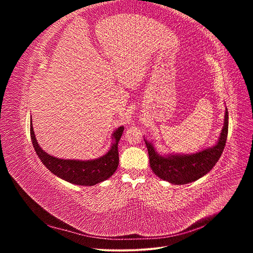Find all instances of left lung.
I'll return each instance as SVG.
<instances>
[{"instance_id":"8db88e82","label":"left lung","mask_w":253,"mask_h":253,"mask_svg":"<svg viewBox=\"0 0 253 253\" xmlns=\"http://www.w3.org/2000/svg\"><path fill=\"white\" fill-rule=\"evenodd\" d=\"M228 135V110L225 111L224 126L221 128L217 141L212 147H208L192 154H176L167 153L160 154L153 141L145 137L143 140L147 145L150 166L152 171L160 179L169 181L172 185H186L202 178L208 174L216 165L223 154Z\"/></svg>"}]
</instances>
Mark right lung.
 Listing matches in <instances>:
<instances>
[{"label":"right lung","mask_w":253,"mask_h":253,"mask_svg":"<svg viewBox=\"0 0 253 253\" xmlns=\"http://www.w3.org/2000/svg\"><path fill=\"white\" fill-rule=\"evenodd\" d=\"M124 129V126L115 129L111 136V148L100 157L88 160L62 159L49 155L40 147L37 141L33 122L30 119V138L42 164L57 177L79 186H95L110 178L117 170L119 165L118 142Z\"/></svg>","instance_id":"add662e5"}]
</instances>
